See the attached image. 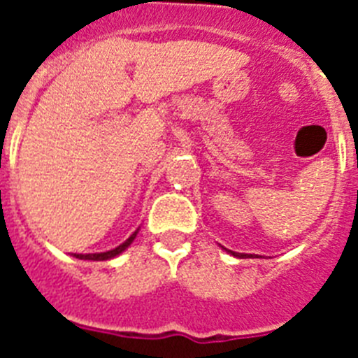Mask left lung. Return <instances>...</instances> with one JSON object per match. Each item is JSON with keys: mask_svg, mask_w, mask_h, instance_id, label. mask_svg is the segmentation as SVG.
Segmentation results:
<instances>
[{"mask_svg": "<svg viewBox=\"0 0 358 358\" xmlns=\"http://www.w3.org/2000/svg\"><path fill=\"white\" fill-rule=\"evenodd\" d=\"M231 252L233 256H238V258H252V255H243V252H233V251H227Z\"/></svg>", "mask_w": 358, "mask_h": 358, "instance_id": "left-lung-1", "label": "left lung"}]
</instances>
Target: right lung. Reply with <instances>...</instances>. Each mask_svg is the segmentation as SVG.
Here are the masks:
<instances>
[{
	"label": "right lung",
	"mask_w": 358,
	"mask_h": 358,
	"mask_svg": "<svg viewBox=\"0 0 358 358\" xmlns=\"http://www.w3.org/2000/svg\"><path fill=\"white\" fill-rule=\"evenodd\" d=\"M136 235H138V231H134L131 236H129L125 242L122 243V245H118V248L110 249V251H106V252H94V255H75V258H78V260H93V262H102V260H110V258H115V256H118L120 252H123L125 249L129 248L132 243V240L136 238Z\"/></svg>",
	"instance_id": "obj_1"
}]
</instances>
